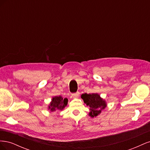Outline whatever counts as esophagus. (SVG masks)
I'll list each match as a JSON object with an SVG mask.
<instances>
[{"label": "esophagus", "instance_id": "34e87169", "mask_svg": "<svg viewBox=\"0 0 150 150\" xmlns=\"http://www.w3.org/2000/svg\"><path fill=\"white\" fill-rule=\"evenodd\" d=\"M79 92H77V93H72V96L74 98H78L79 96Z\"/></svg>", "mask_w": 150, "mask_h": 150}]
</instances>
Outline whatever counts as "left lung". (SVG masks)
Here are the masks:
<instances>
[{
  "label": "left lung",
  "mask_w": 150,
  "mask_h": 150,
  "mask_svg": "<svg viewBox=\"0 0 150 150\" xmlns=\"http://www.w3.org/2000/svg\"><path fill=\"white\" fill-rule=\"evenodd\" d=\"M81 98L86 105L90 107L89 116L91 117L98 116L106 106L105 101L103 100L98 94L84 93L81 95Z\"/></svg>",
  "instance_id": "left-lung-1"
}]
</instances>
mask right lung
Listing matches in <instances>:
<instances>
[{"instance_id": "obj_1", "label": "right lung", "mask_w": 150, "mask_h": 150, "mask_svg": "<svg viewBox=\"0 0 150 150\" xmlns=\"http://www.w3.org/2000/svg\"><path fill=\"white\" fill-rule=\"evenodd\" d=\"M67 104V99L63 98L61 96H55L52 99L49 108L51 111L56 110H62Z\"/></svg>"}]
</instances>
